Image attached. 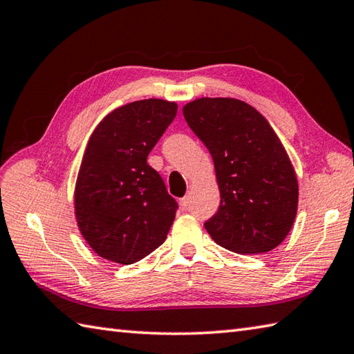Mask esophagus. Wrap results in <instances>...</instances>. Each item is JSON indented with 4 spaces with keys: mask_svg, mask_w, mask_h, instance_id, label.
<instances>
[{
    "mask_svg": "<svg viewBox=\"0 0 354 354\" xmlns=\"http://www.w3.org/2000/svg\"><path fill=\"white\" fill-rule=\"evenodd\" d=\"M179 205H181L183 210L189 209V205H190V196H184V198L179 199Z\"/></svg>",
    "mask_w": 354,
    "mask_h": 354,
    "instance_id": "esophagus-1",
    "label": "esophagus"
}]
</instances>
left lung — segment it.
Returning a JSON list of instances; mask_svg holds the SVG:
<instances>
[{
    "mask_svg": "<svg viewBox=\"0 0 354 354\" xmlns=\"http://www.w3.org/2000/svg\"><path fill=\"white\" fill-rule=\"evenodd\" d=\"M183 113L216 171L221 205L205 230L234 253L273 250L292 230L299 198L296 171L278 135L241 100L198 98Z\"/></svg>",
    "mask_w": 354,
    "mask_h": 354,
    "instance_id": "1",
    "label": "left lung"
}]
</instances>
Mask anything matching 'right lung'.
<instances>
[{
  "instance_id": "add662e5",
  "label": "right lung",
  "mask_w": 354,
  "mask_h": 354,
  "mask_svg": "<svg viewBox=\"0 0 354 354\" xmlns=\"http://www.w3.org/2000/svg\"><path fill=\"white\" fill-rule=\"evenodd\" d=\"M178 104L141 100L115 109L90 135L75 184V218L101 258L129 266L162 244L178 204L147 156Z\"/></svg>"
}]
</instances>
